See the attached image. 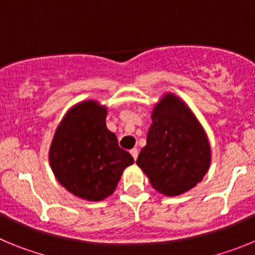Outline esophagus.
Instances as JSON below:
<instances>
[{
    "mask_svg": "<svg viewBox=\"0 0 255 255\" xmlns=\"http://www.w3.org/2000/svg\"><path fill=\"white\" fill-rule=\"evenodd\" d=\"M130 154H131L132 158H134L135 161H136V158H138V154H139L138 149H136V148H132V149L130 150Z\"/></svg>",
    "mask_w": 255,
    "mask_h": 255,
    "instance_id": "obj_1",
    "label": "esophagus"
}]
</instances>
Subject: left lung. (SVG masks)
Listing matches in <instances>:
<instances>
[{
  "label": "left lung",
  "instance_id": "8db88e82",
  "mask_svg": "<svg viewBox=\"0 0 255 255\" xmlns=\"http://www.w3.org/2000/svg\"><path fill=\"white\" fill-rule=\"evenodd\" d=\"M136 163L153 188L168 197L194 188L208 171V138L188 106L173 94H166L153 110L147 145Z\"/></svg>",
  "mask_w": 255,
  "mask_h": 255
}]
</instances>
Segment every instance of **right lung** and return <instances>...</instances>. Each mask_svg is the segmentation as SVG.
Returning a JSON list of instances; mask_svg holds the SVG:
<instances>
[{
	"instance_id": "right-lung-1",
	"label": "right lung",
	"mask_w": 255,
	"mask_h": 255,
	"mask_svg": "<svg viewBox=\"0 0 255 255\" xmlns=\"http://www.w3.org/2000/svg\"><path fill=\"white\" fill-rule=\"evenodd\" d=\"M107 108L94 101L73 107L61 121L49 149V163L66 190L98 202L111 195L123 171L134 163L106 126Z\"/></svg>"
}]
</instances>
